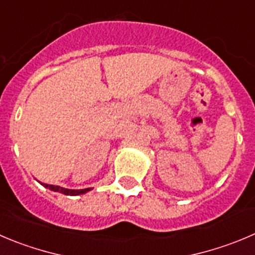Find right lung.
I'll return each instance as SVG.
<instances>
[{"mask_svg": "<svg viewBox=\"0 0 255 255\" xmlns=\"http://www.w3.org/2000/svg\"><path fill=\"white\" fill-rule=\"evenodd\" d=\"M43 186L48 188L50 190L53 191H59V193L65 194V195H79V194H84L86 191H89L90 189H82V190H70V189H65L61 188V186H57V185H47V184H42Z\"/></svg>", "mask_w": 255, "mask_h": 255, "instance_id": "add662e5", "label": "right lung"}]
</instances>
